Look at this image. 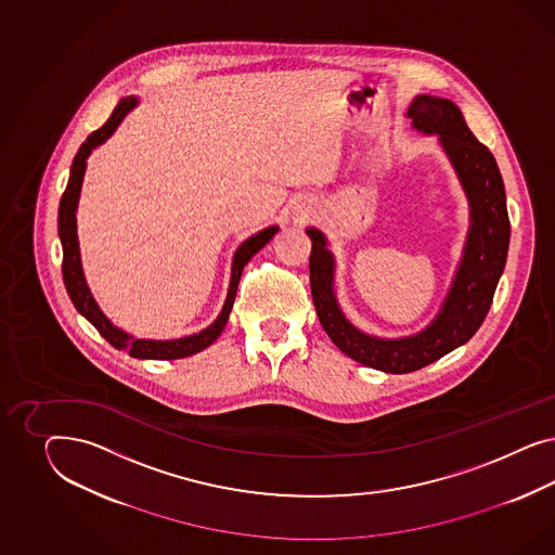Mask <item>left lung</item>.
<instances>
[{"instance_id":"obj_1","label":"left lung","mask_w":555,"mask_h":555,"mask_svg":"<svg viewBox=\"0 0 555 555\" xmlns=\"http://www.w3.org/2000/svg\"><path fill=\"white\" fill-rule=\"evenodd\" d=\"M406 116L421 132L439 134V142L454 163L470 199L472 225L466 250L437 320L417 336L403 339H378L358 332L337 307L332 286L334 258L325 248V237L315 228L307 230L313 242L309 256L311 297L323 330L356 362L390 374L423 369L466 344L478 332L503 274L511 237L499 165L492 152L472 134L454 101L420 95L409 105Z\"/></svg>"}]
</instances>
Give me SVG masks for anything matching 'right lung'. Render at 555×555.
I'll use <instances>...</instances> for the list:
<instances>
[{"label": "right lung", "mask_w": 555, "mask_h": 555, "mask_svg": "<svg viewBox=\"0 0 555 555\" xmlns=\"http://www.w3.org/2000/svg\"><path fill=\"white\" fill-rule=\"evenodd\" d=\"M135 105V98H124L119 100L116 109L112 112L109 119L98 128L95 132L87 135L81 149L77 152L73 165H70V177H68L67 189L61 197L59 205V235H61V244H63V281L67 286L68 297L73 305L77 307V311L83 315L85 320L91 321L95 325V330L101 336L105 337L114 348L126 350L132 358H149V360H177V358H185L191 353L202 352L207 346H211L219 334L225 327L228 315L232 311L234 305L235 291L237 283L242 276V270L248 264V260L254 254L258 253L262 246H267L272 235L279 232L276 225L267 228L262 232L248 237L234 256V264H232V281H230V291H228V299L219 313L218 320L214 321L207 330H203L195 336L181 337V339H168V341H156V339H134L128 336L126 332H121L118 327L112 325V321L107 320L101 313L98 302L93 301L87 283H85L83 269H81V258H79V242H77V223H75V211H77V202H79V193H81V183H83L85 160L91 154L95 146H100L105 138L114 134V130L118 128L119 121Z\"/></svg>", "instance_id": "obj_1"}]
</instances>
